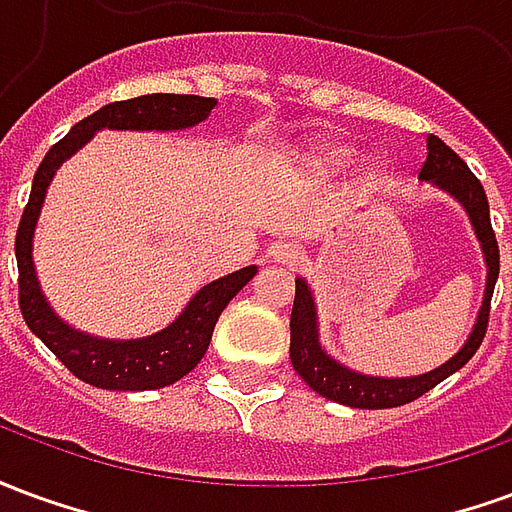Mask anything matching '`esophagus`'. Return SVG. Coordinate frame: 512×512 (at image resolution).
<instances>
[{"instance_id":"1","label":"esophagus","mask_w":512,"mask_h":512,"mask_svg":"<svg viewBox=\"0 0 512 512\" xmlns=\"http://www.w3.org/2000/svg\"><path fill=\"white\" fill-rule=\"evenodd\" d=\"M266 260L277 266H296L301 260V249L296 244H274L266 252Z\"/></svg>"}]
</instances>
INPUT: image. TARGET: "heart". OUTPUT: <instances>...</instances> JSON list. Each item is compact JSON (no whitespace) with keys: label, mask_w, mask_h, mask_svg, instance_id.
I'll list each match as a JSON object with an SVG mask.
<instances>
[{"label":"heart","mask_w":512,"mask_h":512,"mask_svg":"<svg viewBox=\"0 0 512 512\" xmlns=\"http://www.w3.org/2000/svg\"><path fill=\"white\" fill-rule=\"evenodd\" d=\"M299 158L301 164L310 169V172H315V175H329V172H337V169L345 167V161H348V147L321 142V145L307 147ZM359 178L365 180V183H373V180L378 178L376 161L367 158L365 164H362V169H359Z\"/></svg>","instance_id":"obj_1"}]
</instances>
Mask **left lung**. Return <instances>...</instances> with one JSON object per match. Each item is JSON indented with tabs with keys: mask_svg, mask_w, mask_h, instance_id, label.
<instances>
[{
	"mask_svg": "<svg viewBox=\"0 0 512 512\" xmlns=\"http://www.w3.org/2000/svg\"><path fill=\"white\" fill-rule=\"evenodd\" d=\"M419 180L430 183L433 189L444 191L447 197L461 205L472 230L480 241V252L485 260V293L483 304L477 310L474 326L466 343L458 348V354L450 356L444 365L433 367L428 373L403 378L365 376L359 370H351L343 362H337L321 343L318 332V307L307 279H296V299H293V312H290V362L293 370L299 373L312 392H318L326 400L343 403L351 408H395L403 403L417 400L433 386L441 384L444 378L458 373L474 351L480 348L488 326V312H491V296H494L496 277H499V246L496 235L491 230V213H488V197L480 180L474 178L472 169L466 167L455 150L441 142L439 136H428V158L419 169Z\"/></svg>",
	"mask_w": 512,
	"mask_h": 512,
	"instance_id": "left-lung-1",
	"label": "left lung"
}]
</instances>
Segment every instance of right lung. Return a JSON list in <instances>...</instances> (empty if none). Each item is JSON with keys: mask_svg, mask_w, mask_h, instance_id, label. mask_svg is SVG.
<instances>
[{"mask_svg": "<svg viewBox=\"0 0 512 512\" xmlns=\"http://www.w3.org/2000/svg\"><path fill=\"white\" fill-rule=\"evenodd\" d=\"M213 106H216V98L172 93L139 95L131 101L106 104L104 109L84 117L82 123H76L68 136L51 147L46 158L40 161L35 180H32V194H29L16 233L18 304L32 334L40 337L51 354L57 356L73 376L82 378L84 384H93L98 389H117V392H142V389H161V386L180 381L200 365V359L211 345L213 326L219 321V315L235 293L255 277L257 266L238 268L227 277L208 282L191 296L178 318L156 334L136 337V340H109V337L79 332L76 326L65 323L54 312L40 288L35 260H32L35 227H38V216L43 211L51 180L76 150H82L104 128L109 131H186L211 115Z\"/></svg>", "mask_w": 512, "mask_h": 512, "instance_id": "1", "label": "right lung"}]
</instances>
